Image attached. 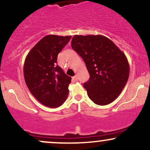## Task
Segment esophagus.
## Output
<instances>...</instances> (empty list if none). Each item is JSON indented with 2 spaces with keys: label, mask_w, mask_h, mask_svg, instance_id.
Instances as JSON below:
<instances>
[{
  "label": "esophagus",
  "mask_w": 150,
  "mask_h": 150,
  "mask_svg": "<svg viewBox=\"0 0 150 150\" xmlns=\"http://www.w3.org/2000/svg\"><path fill=\"white\" fill-rule=\"evenodd\" d=\"M73 80L75 81H77V80H78V77H77V75H75V76L73 77Z\"/></svg>",
  "instance_id": "obj_1"
}]
</instances>
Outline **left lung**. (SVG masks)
Here are the masks:
<instances>
[{
  "label": "left lung",
  "instance_id": "8db88e82",
  "mask_svg": "<svg viewBox=\"0 0 150 150\" xmlns=\"http://www.w3.org/2000/svg\"><path fill=\"white\" fill-rule=\"evenodd\" d=\"M71 46L82 58L90 75L84 84L89 98L99 105L114 101L129 76V64L124 52L101 35H75Z\"/></svg>",
  "mask_w": 150,
  "mask_h": 150
}]
</instances>
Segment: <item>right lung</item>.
I'll return each instance as SVG.
<instances>
[{"label": "right lung", "mask_w": 150, "mask_h": 150, "mask_svg": "<svg viewBox=\"0 0 150 150\" xmlns=\"http://www.w3.org/2000/svg\"><path fill=\"white\" fill-rule=\"evenodd\" d=\"M71 36L48 35L30 50L25 59L23 76L35 98L54 108L66 101L71 77L57 65L58 54L67 45Z\"/></svg>", "instance_id": "add662e5"}]
</instances>
